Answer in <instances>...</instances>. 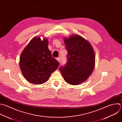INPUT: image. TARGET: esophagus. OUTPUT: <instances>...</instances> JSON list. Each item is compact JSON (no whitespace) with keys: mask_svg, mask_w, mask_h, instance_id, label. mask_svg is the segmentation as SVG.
Returning a JSON list of instances; mask_svg holds the SVG:
<instances>
[{"mask_svg":"<svg viewBox=\"0 0 122 122\" xmlns=\"http://www.w3.org/2000/svg\"><path fill=\"white\" fill-rule=\"evenodd\" d=\"M56 59L57 60V61L58 62H60V57H57V58H56Z\"/></svg>","mask_w":122,"mask_h":122,"instance_id":"34e87169","label":"esophagus"}]
</instances>
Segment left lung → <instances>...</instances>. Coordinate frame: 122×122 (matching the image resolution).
<instances>
[{
  "instance_id": "1",
  "label": "left lung",
  "mask_w": 122,
  "mask_h": 122,
  "mask_svg": "<svg viewBox=\"0 0 122 122\" xmlns=\"http://www.w3.org/2000/svg\"><path fill=\"white\" fill-rule=\"evenodd\" d=\"M64 41L67 51V61L59 70L66 82L77 85L85 81L95 66V55L90 42L79 35H73Z\"/></svg>"
}]
</instances>
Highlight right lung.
Here are the masks:
<instances>
[{
	"label": "right lung",
	"mask_w": 122,
	"mask_h": 122,
	"mask_svg": "<svg viewBox=\"0 0 122 122\" xmlns=\"http://www.w3.org/2000/svg\"><path fill=\"white\" fill-rule=\"evenodd\" d=\"M48 45L47 38L42 40L40 36L35 37L20 55V70L25 78L31 83H45L59 66V62L52 57Z\"/></svg>",
	"instance_id": "add662e5"
}]
</instances>
